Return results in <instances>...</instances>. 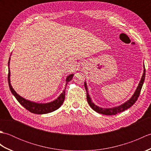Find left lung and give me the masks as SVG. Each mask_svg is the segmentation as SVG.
I'll use <instances>...</instances> for the list:
<instances>
[{
	"mask_svg": "<svg viewBox=\"0 0 151 151\" xmlns=\"http://www.w3.org/2000/svg\"><path fill=\"white\" fill-rule=\"evenodd\" d=\"M145 65H143V75L142 76V78H141V80L139 82V84H138V86H137L136 91H134V94L132 95V97H131V98L119 106H117L112 107V108H108L98 106L97 105L95 104L93 102H92V100L90 97V95H89V94L87 83H86V82L85 81L84 87H85V89L86 90V96H87V101H88V104L89 106H90V107L93 109V110L95 111L96 112H97V113H99V114H101L106 115H115L117 114L120 113V112L124 111V110H127L128 108H129L132 106L134 103H135L136 101L137 100V98H138L139 96L141 89H142V88L144 81H145Z\"/></svg>",
	"mask_w": 151,
	"mask_h": 151,
	"instance_id": "8db88e82",
	"label": "left lung"
}]
</instances>
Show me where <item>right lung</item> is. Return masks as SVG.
<instances>
[{"label": "right lung", "instance_id": "add662e5", "mask_svg": "<svg viewBox=\"0 0 151 151\" xmlns=\"http://www.w3.org/2000/svg\"><path fill=\"white\" fill-rule=\"evenodd\" d=\"M12 55V54H11ZM10 55V56H11ZM9 62H10V57L9 58L8 61V84L9 89H10V91L14 95V97L16 98V99L18 101V102L20 103L22 106L27 109V110L32 112L33 114H49L50 112H52L56 110L57 109H58L62 105L63 102L65 100V89H63V92L61 93L57 99L55 100H54L49 102H47V103H40V102H36L34 101H31L30 100H28L23 98L21 96L19 95L17 92H16L14 89L12 88L11 85V82H10V70H9ZM74 76V74H70V75H68L67 76L65 82V87L67 84H68L71 81L73 77Z\"/></svg>", "mask_w": 151, "mask_h": 151}]
</instances>
